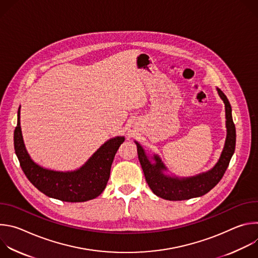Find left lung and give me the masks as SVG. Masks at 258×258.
<instances>
[{
  "label": "left lung",
  "instance_id": "left-lung-1",
  "mask_svg": "<svg viewBox=\"0 0 258 258\" xmlns=\"http://www.w3.org/2000/svg\"><path fill=\"white\" fill-rule=\"evenodd\" d=\"M217 92L220 98L225 102L227 118L226 124L228 134L223 153L220 155L218 162L211 170L187 178L167 176L163 174V170L165 169V167L159 157L154 156L156 163L151 164V162L145 155V152L140 144L136 142L138 147L139 160L142 165L146 181L148 182V185L153 193L158 197L172 201L187 200L194 197H199L208 193L212 188H214L224 176L229 166L230 160L235 152L236 127L233 121L232 108L228 98L219 89H217Z\"/></svg>",
  "mask_w": 258,
  "mask_h": 258
}]
</instances>
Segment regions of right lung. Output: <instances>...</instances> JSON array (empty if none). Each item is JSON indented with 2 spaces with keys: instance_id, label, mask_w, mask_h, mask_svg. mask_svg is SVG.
I'll list each match as a JSON object with an SVG mask.
<instances>
[{
  "instance_id": "1",
  "label": "right lung",
  "mask_w": 258,
  "mask_h": 258,
  "mask_svg": "<svg viewBox=\"0 0 258 258\" xmlns=\"http://www.w3.org/2000/svg\"><path fill=\"white\" fill-rule=\"evenodd\" d=\"M18 111L14 131V148L20 166L32 185L47 195L65 202H85L98 197L105 189L110 176L114 156L123 143V137L107 141L88 162L76 171L60 172L35 164L26 152L23 144Z\"/></svg>"
}]
</instances>
